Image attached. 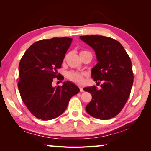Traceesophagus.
Wrapping results in <instances>:
<instances>
[{
    "label": "esophagus",
    "mask_w": 151,
    "mask_h": 151,
    "mask_svg": "<svg viewBox=\"0 0 151 151\" xmlns=\"http://www.w3.org/2000/svg\"><path fill=\"white\" fill-rule=\"evenodd\" d=\"M80 91H81V92H84V89H83L82 87H80Z\"/></svg>",
    "instance_id": "1"
}]
</instances>
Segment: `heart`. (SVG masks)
<instances>
[{"mask_svg": "<svg viewBox=\"0 0 151 151\" xmlns=\"http://www.w3.org/2000/svg\"><path fill=\"white\" fill-rule=\"evenodd\" d=\"M84 51H82L81 53ZM84 76L85 75L84 73H78L76 71H70L67 74V77L73 82L76 83V84H81L84 81Z\"/></svg>", "mask_w": 151, "mask_h": 151, "instance_id": "1", "label": "heart"}]
</instances>
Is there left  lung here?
I'll use <instances>...</instances> for the list:
<instances>
[{"mask_svg":"<svg viewBox=\"0 0 151 151\" xmlns=\"http://www.w3.org/2000/svg\"><path fill=\"white\" fill-rule=\"evenodd\" d=\"M81 40L92 47L98 63L91 70L95 86L84 91L92 95L86 110L92 117L102 120L110 119L122 110L129 99L134 82L132 63L122 45L117 40L102 36H80Z\"/></svg>","mask_w":151,"mask_h":151,"instance_id":"1","label":"left lung"}]
</instances>
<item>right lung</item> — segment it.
Returning a JSON list of instances; mask_svg holds the SVG:
<instances>
[{
	"label": "right lung",
	"instance_id": "right-lung-1",
	"mask_svg": "<svg viewBox=\"0 0 151 151\" xmlns=\"http://www.w3.org/2000/svg\"><path fill=\"white\" fill-rule=\"evenodd\" d=\"M72 40L64 37L36 41L21 59L19 91L28 110L40 119L58 117L66 110L70 98L80 91L70 82L57 87L52 85L54 79L63 80L57 69L61 68Z\"/></svg>",
	"mask_w": 151,
	"mask_h": 151
}]
</instances>
